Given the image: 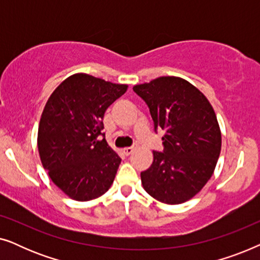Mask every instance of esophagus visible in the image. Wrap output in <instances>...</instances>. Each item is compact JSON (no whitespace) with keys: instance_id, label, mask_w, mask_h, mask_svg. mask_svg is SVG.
<instances>
[{"instance_id":"1","label":"esophagus","mask_w":260,"mask_h":260,"mask_svg":"<svg viewBox=\"0 0 260 260\" xmlns=\"http://www.w3.org/2000/svg\"><path fill=\"white\" fill-rule=\"evenodd\" d=\"M135 147H131V148H124L123 149V152H124V155H126V156H129V155H131L133 154V152L135 151Z\"/></svg>"}]
</instances>
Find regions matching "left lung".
Segmentation results:
<instances>
[{"instance_id": "obj_1", "label": "left lung", "mask_w": 260, "mask_h": 260, "mask_svg": "<svg viewBox=\"0 0 260 260\" xmlns=\"http://www.w3.org/2000/svg\"><path fill=\"white\" fill-rule=\"evenodd\" d=\"M147 103L155 131L163 130V152L152 151V165L141 173L147 193L167 205L194 198L214 173L221 131L211 103L189 81L159 77L135 85Z\"/></svg>"}]
</instances>
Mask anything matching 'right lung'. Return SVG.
<instances>
[{
    "label": "right lung",
    "mask_w": 260,
    "mask_h": 260,
    "mask_svg": "<svg viewBox=\"0 0 260 260\" xmlns=\"http://www.w3.org/2000/svg\"><path fill=\"white\" fill-rule=\"evenodd\" d=\"M127 85L76 73L53 91L42 111L38 149L42 166L56 187L77 201H90L109 190L120 157L102 130L106 109Z\"/></svg>",
    "instance_id": "1"
}]
</instances>
